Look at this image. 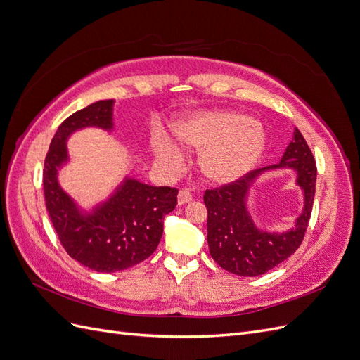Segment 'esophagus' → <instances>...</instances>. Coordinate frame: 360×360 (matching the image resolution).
Instances as JSON below:
<instances>
[{"label":"esophagus","mask_w":360,"mask_h":360,"mask_svg":"<svg viewBox=\"0 0 360 360\" xmlns=\"http://www.w3.org/2000/svg\"><path fill=\"white\" fill-rule=\"evenodd\" d=\"M192 200V193L188 191V189H181L177 195V202L179 205H183V204H188L189 201Z\"/></svg>","instance_id":"34e87169"}]
</instances>
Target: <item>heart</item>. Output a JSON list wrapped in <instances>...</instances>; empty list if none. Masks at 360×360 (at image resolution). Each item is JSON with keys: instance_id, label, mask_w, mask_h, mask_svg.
Wrapping results in <instances>:
<instances>
[{"instance_id": "obj_1", "label": "heart", "mask_w": 360, "mask_h": 360, "mask_svg": "<svg viewBox=\"0 0 360 360\" xmlns=\"http://www.w3.org/2000/svg\"><path fill=\"white\" fill-rule=\"evenodd\" d=\"M172 132L183 148L200 151L197 167L201 177L216 186H225L248 176L267 150L263 126L248 114L233 110L193 112L177 120ZM150 150L162 165H183V150L163 130L151 135Z\"/></svg>"}]
</instances>
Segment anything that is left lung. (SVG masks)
I'll list each match as a JSON object with an SVG mask.
<instances>
[{
	"mask_svg": "<svg viewBox=\"0 0 360 360\" xmlns=\"http://www.w3.org/2000/svg\"><path fill=\"white\" fill-rule=\"evenodd\" d=\"M281 170L295 172V186L302 192L304 205L287 231L261 229L250 212V195L264 175ZM317 167L297 127L279 163L259 168L221 189L207 191V242L212 258L230 274L258 276L291 257L300 246L312 212Z\"/></svg>",
	"mask_w": 360,
	"mask_h": 360,
	"instance_id": "8db88e82",
	"label": "left lung"
}]
</instances>
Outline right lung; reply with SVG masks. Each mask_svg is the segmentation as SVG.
<instances>
[{"label": "right lung", "instance_id": "add662e5", "mask_svg": "<svg viewBox=\"0 0 360 360\" xmlns=\"http://www.w3.org/2000/svg\"><path fill=\"white\" fill-rule=\"evenodd\" d=\"M114 105L112 99L97 101L64 120L51 141L43 168L46 209L61 245L73 259L101 274L126 270L153 254L163 219L177 204V189L150 186L130 174L90 207L63 189L60 171L70 163V136L89 127L114 134Z\"/></svg>", "mask_w": 360, "mask_h": 360}]
</instances>
